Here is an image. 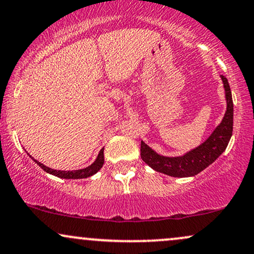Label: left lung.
I'll return each mask as SVG.
<instances>
[{
    "label": "left lung",
    "mask_w": 254,
    "mask_h": 254,
    "mask_svg": "<svg viewBox=\"0 0 254 254\" xmlns=\"http://www.w3.org/2000/svg\"><path fill=\"white\" fill-rule=\"evenodd\" d=\"M220 77L224 84L226 98V112L221 123L204 142L181 156H163L140 140V157L149 167L168 176H195L210 166L226 150L233 131V100L228 80L224 75Z\"/></svg>",
    "instance_id": "left-lung-1"
}]
</instances>
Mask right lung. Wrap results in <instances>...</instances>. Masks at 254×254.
<instances>
[{
	"label": "right lung",
	"instance_id": "obj_1",
	"mask_svg": "<svg viewBox=\"0 0 254 254\" xmlns=\"http://www.w3.org/2000/svg\"><path fill=\"white\" fill-rule=\"evenodd\" d=\"M27 155H28V156L32 158V160L34 161L40 168H42V169H44L46 173L51 174V175H54L57 177H60V179H66V180L86 179V177L92 176V175H94V174H97L98 172H99V170L102 169V167L104 164V148L99 151V154H98L96 161H94L93 163L91 164V166H88L86 168H82V169H78V170H56V169H52V168H50V167H46L44 163H41V162L36 161L34 157L30 156L28 152H27Z\"/></svg>",
	"mask_w": 254,
	"mask_h": 254
}]
</instances>
